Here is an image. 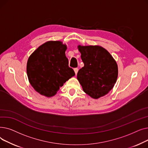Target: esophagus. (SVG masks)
Segmentation results:
<instances>
[{
  "label": "esophagus",
  "mask_w": 148,
  "mask_h": 148,
  "mask_svg": "<svg viewBox=\"0 0 148 148\" xmlns=\"http://www.w3.org/2000/svg\"><path fill=\"white\" fill-rule=\"evenodd\" d=\"M74 72H75V75H77V73H78L79 69H78V68H74Z\"/></svg>",
  "instance_id": "34e87169"
}]
</instances>
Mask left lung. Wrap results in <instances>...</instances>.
<instances>
[{
  "label": "left lung",
  "mask_w": 148,
  "mask_h": 148,
  "mask_svg": "<svg viewBox=\"0 0 148 148\" xmlns=\"http://www.w3.org/2000/svg\"><path fill=\"white\" fill-rule=\"evenodd\" d=\"M84 66L77 78L83 91L94 99L107 95L114 87L118 75L116 60L106 49L99 45H79Z\"/></svg>",
  "instance_id": "left-lung-1"
}]
</instances>
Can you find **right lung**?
<instances>
[{"instance_id": "add662e5", "label": "right lung", "mask_w": 148, "mask_h": 148, "mask_svg": "<svg viewBox=\"0 0 148 148\" xmlns=\"http://www.w3.org/2000/svg\"><path fill=\"white\" fill-rule=\"evenodd\" d=\"M66 49V45L61 41H49L29 56L26 67L28 80L41 95L54 96L60 88L75 75L74 70L68 66Z\"/></svg>"}]
</instances>
